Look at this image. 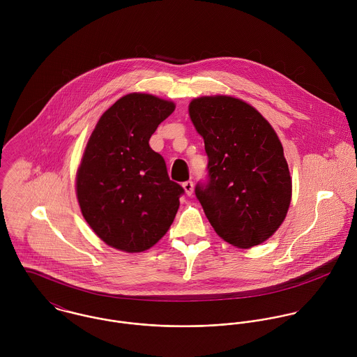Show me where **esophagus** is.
<instances>
[{
  "mask_svg": "<svg viewBox=\"0 0 357 357\" xmlns=\"http://www.w3.org/2000/svg\"><path fill=\"white\" fill-rule=\"evenodd\" d=\"M183 187H184V191H185L187 195H192V192H194V183L191 180L183 183Z\"/></svg>",
  "mask_w": 357,
  "mask_h": 357,
  "instance_id": "34e87169",
  "label": "esophagus"
}]
</instances>
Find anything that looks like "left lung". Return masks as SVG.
<instances>
[{
    "label": "left lung",
    "mask_w": 357,
    "mask_h": 357,
    "mask_svg": "<svg viewBox=\"0 0 357 357\" xmlns=\"http://www.w3.org/2000/svg\"><path fill=\"white\" fill-rule=\"evenodd\" d=\"M208 158L207 181L195 195L220 238L249 249L271 238L291 202V177L282 143L250 104L204 96L188 107Z\"/></svg>",
    "instance_id": "left-lung-1"
}]
</instances>
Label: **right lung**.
I'll list each match as a JSON object with an SVG mask.
<instances>
[{
	"label": "right lung",
	"instance_id": "add662e5",
	"mask_svg": "<svg viewBox=\"0 0 357 357\" xmlns=\"http://www.w3.org/2000/svg\"><path fill=\"white\" fill-rule=\"evenodd\" d=\"M176 105L147 93H129L102 116L77 172L82 215L108 246L149 250L167 232L184 188L172 181L162 155L150 147L158 125Z\"/></svg>",
	"mask_w": 357,
	"mask_h": 357
}]
</instances>
